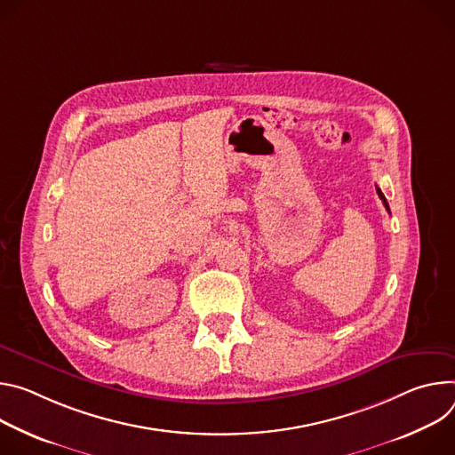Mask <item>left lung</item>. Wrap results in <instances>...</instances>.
<instances>
[{
	"label": "left lung",
	"instance_id": "1",
	"mask_svg": "<svg viewBox=\"0 0 455 455\" xmlns=\"http://www.w3.org/2000/svg\"><path fill=\"white\" fill-rule=\"evenodd\" d=\"M376 191H378V195H379V198H381V200H383V206H385V208H387V212H388V213H390V210H388V202H387V198H385V195H383V193H381V189H379V188H376Z\"/></svg>",
	"mask_w": 455,
	"mask_h": 455
}]
</instances>
